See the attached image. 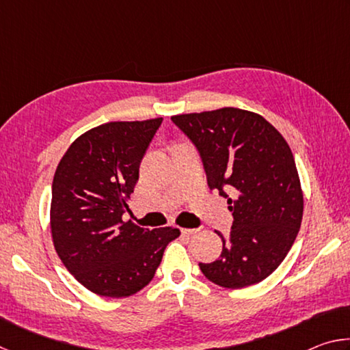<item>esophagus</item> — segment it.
Wrapping results in <instances>:
<instances>
[{"label": "esophagus", "instance_id": "34e87169", "mask_svg": "<svg viewBox=\"0 0 350 350\" xmlns=\"http://www.w3.org/2000/svg\"><path fill=\"white\" fill-rule=\"evenodd\" d=\"M180 232H182V234L189 236V234H194V233H198L199 230H198V228H180Z\"/></svg>", "mask_w": 350, "mask_h": 350}]
</instances>
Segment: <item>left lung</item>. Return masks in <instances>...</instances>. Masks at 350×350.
<instances>
[{
  "instance_id": "obj_1",
  "label": "left lung",
  "mask_w": 350,
  "mask_h": 350,
  "mask_svg": "<svg viewBox=\"0 0 350 350\" xmlns=\"http://www.w3.org/2000/svg\"><path fill=\"white\" fill-rule=\"evenodd\" d=\"M198 146L208 187L228 198L230 238L210 264H199L211 282L242 288L273 273L303 221L304 196L292 150L278 129L256 112L239 108L171 117Z\"/></svg>"
}]
</instances>
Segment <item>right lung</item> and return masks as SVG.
<instances>
[{
    "label": "right lung",
    "instance_id": "obj_1",
    "mask_svg": "<svg viewBox=\"0 0 350 350\" xmlns=\"http://www.w3.org/2000/svg\"><path fill=\"white\" fill-rule=\"evenodd\" d=\"M162 117L109 122L77 137L52 182L51 233L55 252L92 293L126 298L151 282L179 228L123 222L139 167Z\"/></svg>",
    "mask_w": 350,
    "mask_h": 350
}]
</instances>
